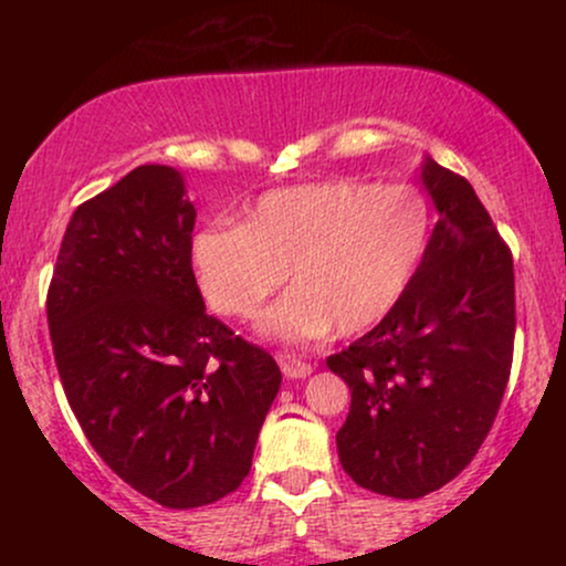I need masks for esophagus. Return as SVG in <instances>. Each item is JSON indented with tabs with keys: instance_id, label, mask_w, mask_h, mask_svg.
I'll list each match as a JSON object with an SVG mask.
<instances>
[{
	"instance_id": "34e87169",
	"label": "esophagus",
	"mask_w": 566,
	"mask_h": 566,
	"mask_svg": "<svg viewBox=\"0 0 566 566\" xmlns=\"http://www.w3.org/2000/svg\"><path fill=\"white\" fill-rule=\"evenodd\" d=\"M276 361H279V367H282L284 378L301 380V378H308V375L314 373V367H311L305 359H301L297 354H276Z\"/></svg>"
}]
</instances>
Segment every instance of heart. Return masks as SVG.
Masks as SVG:
<instances>
[{
  "label": "heart",
  "instance_id": "b5f03b06",
  "mask_svg": "<svg viewBox=\"0 0 566 566\" xmlns=\"http://www.w3.org/2000/svg\"><path fill=\"white\" fill-rule=\"evenodd\" d=\"M433 212L407 184L324 180L276 188L239 226L193 239L201 292L218 314L250 319L282 287L292 290L263 316V333L311 340L337 327L356 335L391 314L431 244Z\"/></svg>",
  "mask_w": 566,
  "mask_h": 566
}]
</instances>
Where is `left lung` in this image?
Segmentation results:
<instances>
[{"instance_id":"obj_1","label":"left lung","mask_w":566,"mask_h":566,"mask_svg":"<svg viewBox=\"0 0 566 566\" xmlns=\"http://www.w3.org/2000/svg\"><path fill=\"white\" fill-rule=\"evenodd\" d=\"M423 184L439 220L418 276L386 319L327 359L350 388L343 471L399 500L437 492L471 463L497 418L516 335L511 247L490 212L433 159Z\"/></svg>"}]
</instances>
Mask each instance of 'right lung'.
Returning <instances> with one entry per match:
<instances>
[{
    "label": "right lung",
    "mask_w": 566,
    "mask_h": 566,
    "mask_svg": "<svg viewBox=\"0 0 566 566\" xmlns=\"http://www.w3.org/2000/svg\"><path fill=\"white\" fill-rule=\"evenodd\" d=\"M193 223L172 167H135L76 207L48 290L55 367L84 437L165 509L239 490L282 386L269 350L205 311Z\"/></svg>",
    "instance_id": "add662e5"
}]
</instances>
